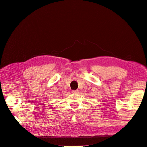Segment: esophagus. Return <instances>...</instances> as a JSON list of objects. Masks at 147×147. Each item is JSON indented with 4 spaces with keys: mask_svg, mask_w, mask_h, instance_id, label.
Masks as SVG:
<instances>
[{
    "mask_svg": "<svg viewBox=\"0 0 147 147\" xmlns=\"http://www.w3.org/2000/svg\"><path fill=\"white\" fill-rule=\"evenodd\" d=\"M72 92L74 93V94H77V93L78 92V90H73Z\"/></svg>",
    "mask_w": 147,
    "mask_h": 147,
    "instance_id": "1",
    "label": "esophagus"
}]
</instances>
